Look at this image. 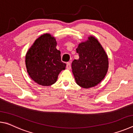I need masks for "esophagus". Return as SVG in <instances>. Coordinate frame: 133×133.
I'll return each mask as SVG.
<instances>
[{"label":"esophagus","mask_w":133,"mask_h":133,"mask_svg":"<svg viewBox=\"0 0 133 133\" xmlns=\"http://www.w3.org/2000/svg\"><path fill=\"white\" fill-rule=\"evenodd\" d=\"M66 68H67V69H68V70H70L71 69V65H70V62L67 63Z\"/></svg>","instance_id":"obj_1"}]
</instances>
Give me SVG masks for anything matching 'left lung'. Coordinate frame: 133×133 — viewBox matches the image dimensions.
Instances as JSON below:
<instances>
[{"instance_id":"left-lung-1","label":"left lung","mask_w":133,"mask_h":133,"mask_svg":"<svg viewBox=\"0 0 133 133\" xmlns=\"http://www.w3.org/2000/svg\"><path fill=\"white\" fill-rule=\"evenodd\" d=\"M78 44L76 51L79 58L71 63L76 83L83 88L96 86L105 77L109 68V60L102 45L95 37Z\"/></svg>"}]
</instances>
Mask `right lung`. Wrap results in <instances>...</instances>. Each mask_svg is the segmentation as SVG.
<instances>
[{"label":"right lung","instance_id":"obj_1","mask_svg":"<svg viewBox=\"0 0 133 133\" xmlns=\"http://www.w3.org/2000/svg\"><path fill=\"white\" fill-rule=\"evenodd\" d=\"M55 38L46 33L35 40L26 55L27 71L36 83L43 86L55 83L58 74L66 68L56 49Z\"/></svg>","mask_w":133,"mask_h":133}]
</instances>
